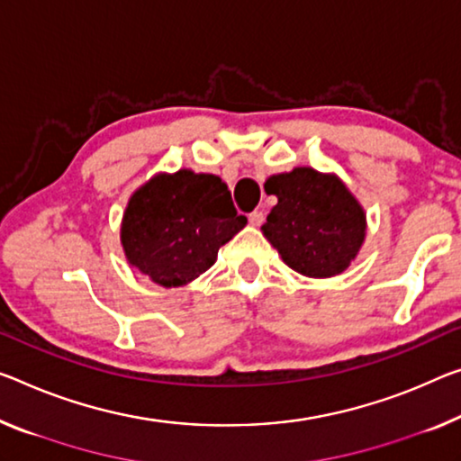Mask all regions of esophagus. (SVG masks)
I'll list each match as a JSON object with an SVG mask.
<instances>
[{"mask_svg": "<svg viewBox=\"0 0 461 461\" xmlns=\"http://www.w3.org/2000/svg\"><path fill=\"white\" fill-rule=\"evenodd\" d=\"M261 222H264V212H258V210L251 212V214H249V224L251 226H259Z\"/></svg>", "mask_w": 461, "mask_h": 461, "instance_id": "34e87169", "label": "esophagus"}]
</instances>
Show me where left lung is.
<instances>
[{"instance_id": "8db88e82", "label": "left lung", "mask_w": 461, "mask_h": 461, "mask_svg": "<svg viewBox=\"0 0 461 461\" xmlns=\"http://www.w3.org/2000/svg\"><path fill=\"white\" fill-rule=\"evenodd\" d=\"M264 187L278 203L261 232L288 267L307 278H331L357 259L366 214L338 175L296 167L267 176Z\"/></svg>"}]
</instances>
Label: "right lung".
Listing matches in <instances>:
<instances>
[{
	"mask_svg": "<svg viewBox=\"0 0 461 461\" xmlns=\"http://www.w3.org/2000/svg\"><path fill=\"white\" fill-rule=\"evenodd\" d=\"M245 216L216 175L179 168L158 173L133 191L122 221L127 264L165 288L210 270L218 249L243 230Z\"/></svg>",
	"mask_w": 461,
	"mask_h": 461,
	"instance_id": "1",
	"label": "right lung"
}]
</instances>
